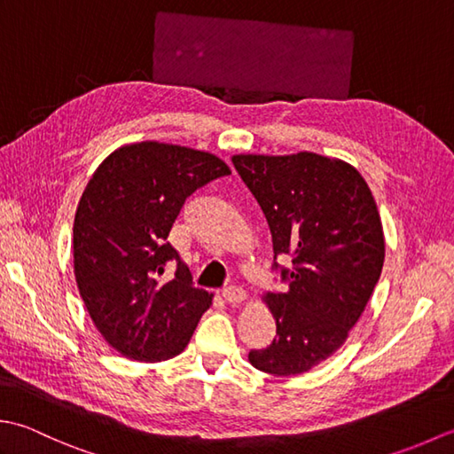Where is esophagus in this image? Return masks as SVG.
Wrapping results in <instances>:
<instances>
[{
	"mask_svg": "<svg viewBox=\"0 0 454 454\" xmlns=\"http://www.w3.org/2000/svg\"><path fill=\"white\" fill-rule=\"evenodd\" d=\"M222 298H224L228 304H239V302L246 301V291H244V288H239V286H230V288H224V291H222Z\"/></svg>",
	"mask_w": 454,
	"mask_h": 454,
	"instance_id": "obj_1",
	"label": "esophagus"
}]
</instances>
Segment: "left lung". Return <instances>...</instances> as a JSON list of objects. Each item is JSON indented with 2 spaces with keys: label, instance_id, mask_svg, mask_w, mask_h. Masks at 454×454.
<instances>
[{
  "label": "left lung",
  "instance_id": "1",
  "mask_svg": "<svg viewBox=\"0 0 454 454\" xmlns=\"http://www.w3.org/2000/svg\"><path fill=\"white\" fill-rule=\"evenodd\" d=\"M232 161L263 210L275 257H293V269L281 271L285 291L263 296L277 337L247 359L275 376L302 374L345 343L379 283V208L361 173L343 160L298 152L236 153Z\"/></svg>",
  "mask_w": 454,
  "mask_h": 454
}]
</instances>
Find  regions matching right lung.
I'll return each mask as SVG.
<instances>
[{
	"label": "right lung",
	"instance_id": "right-lung-1",
	"mask_svg": "<svg viewBox=\"0 0 454 454\" xmlns=\"http://www.w3.org/2000/svg\"><path fill=\"white\" fill-rule=\"evenodd\" d=\"M210 152L158 140L124 144L93 171L74 220V275L91 322L113 349L160 363L185 349L212 296L192 286L169 242L185 199L230 176ZM176 277H157L168 261Z\"/></svg>",
	"mask_w": 454,
	"mask_h": 454
}]
</instances>
